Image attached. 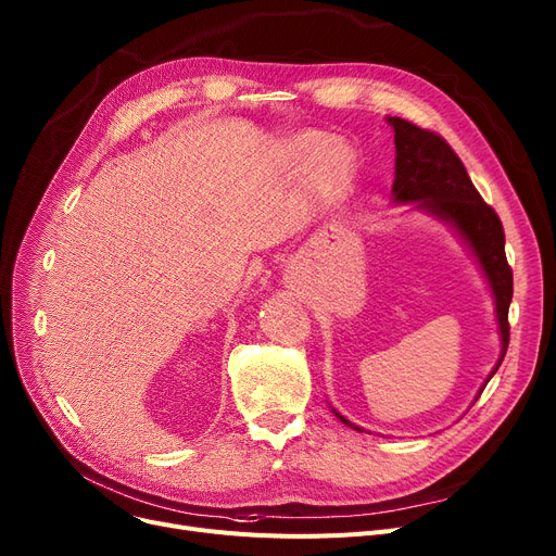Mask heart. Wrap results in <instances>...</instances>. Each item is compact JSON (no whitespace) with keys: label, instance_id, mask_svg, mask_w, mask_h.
Segmentation results:
<instances>
[{"label":"heart","instance_id":"obj_1","mask_svg":"<svg viewBox=\"0 0 556 556\" xmlns=\"http://www.w3.org/2000/svg\"><path fill=\"white\" fill-rule=\"evenodd\" d=\"M325 139L327 135L319 130H300L279 139L273 151V168L281 175H293L302 170L313 156L312 153L325 142ZM313 157L314 160L306 168L308 191L317 200H325V202L338 200L349 189V185L354 182L356 166H358L356 151L346 141H329Z\"/></svg>","mask_w":556,"mask_h":556}]
</instances>
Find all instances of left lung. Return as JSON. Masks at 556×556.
Returning <instances> with one entry per match:
<instances>
[{"label": "left lung", "mask_w": 556, "mask_h": 556, "mask_svg": "<svg viewBox=\"0 0 556 556\" xmlns=\"http://www.w3.org/2000/svg\"><path fill=\"white\" fill-rule=\"evenodd\" d=\"M388 124L394 130L396 146L392 204H413L410 212H421L446 223L476 258L491 290L501 336V358L486 376V386L491 376L498 371L509 344L507 315L514 295V277L505 256L503 223L482 200L462 160L440 135L399 119V116H388ZM484 386L478 394H482ZM331 413L344 426L365 432V428L342 417L336 407H331Z\"/></svg>", "instance_id": "8db88e82"}]
</instances>
